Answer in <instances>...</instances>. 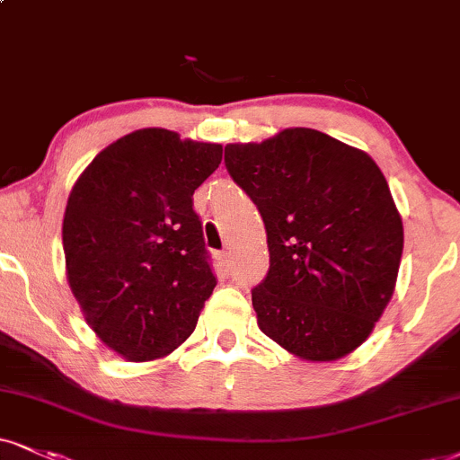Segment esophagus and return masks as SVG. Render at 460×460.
Instances as JSON below:
<instances>
[{
  "instance_id": "obj_1",
  "label": "esophagus",
  "mask_w": 460,
  "mask_h": 460,
  "mask_svg": "<svg viewBox=\"0 0 460 460\" xmlns=\"http://www.w3.org/2000/svg\"><path fill=\"white\" fill-rule=\"evenodd\" d=\"M219 264L224 266V270H226V273H230V270H232V266H234V260H232V253H230V252H224V253H219Z\"/></svg>"
}]
</instances>
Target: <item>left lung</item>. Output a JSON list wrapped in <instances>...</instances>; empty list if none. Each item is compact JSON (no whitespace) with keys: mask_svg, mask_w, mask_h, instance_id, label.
I'll return each instance as SVG.
<instances>
[{"mask_svg":"<svg viewBox=\"0 0 460 460\" xmlns=\"http://www.w3.org/2000/svg\"><path fill=\"white\" fill-rule=\"evenodd\" d=\"M224 162L266 228L270 266L252 290L260 331L303 360L351 354L393 298L403 253L382 170L309 128L226 145Z\"/></svg>","mask_w":460,"mask_h":460,"instance_id":"8db88e82","label":"left lung"}]
</instances>
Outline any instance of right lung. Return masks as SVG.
I'll return each instance as SVG.
<instances>
[{
  "label": "right lung",
  "mask_w": 460,
  "mask_h": 460,
  "mask_svg": "<svg viewBox=\"0 0 460 460\" xmlns=\"http://www.w3.org/2000/svg\"><path fill=\"white\" fill-rule=\"evenodd\" d=\"M219 164L221 145L145 128L100 151L72 187L67 283L92 331L129 362L177 349L217 286L191 198Z\"/></svg>",
  "instance_id": "1"
}]
</instances>
